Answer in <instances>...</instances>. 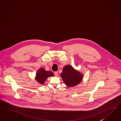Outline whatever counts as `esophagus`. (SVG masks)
<instances>
[{"label": "esophagus", "mask_w": 121, "mask_h": 121, "mask_svg": "<svg viewBox=\"0 0 121 121\" xmlns=\"http://www.w3.org/2000/svg\"><path fill=\"white\" fill-rule=\"evenodd\" d=\"M54 74H55V75L56 76H57L58 74V72H57V71L54 72Z\"/></svg>", "instance_id": "obj_1"}]
</instances>
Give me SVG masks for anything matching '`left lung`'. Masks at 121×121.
Masks as SVG:
<instances>
[{
    "label": "left lung",
    "instance_id": "obj_1",
    "mask_svg": "<svg viewBox=\"0 0 121 121\" xmlns=\"http://www.w3.org/2000/svg\"><path fill=\"white\" fill-rule=\"evenodd\" d=\"M61 77L65 85L73 87L78 85L82 82L83 74L74 69L71 65H68L63 67Z\"/></svg>",
    "mask_w": 121,
    "mask_h": 121
}]
</instances>
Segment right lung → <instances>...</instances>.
I'll return each instance as SVG.
<instances>
[{
	"label": "right lung",
	"mask_w": 121,
	"mask_h": 121,
	"mask_svg": "<svg viewBox=\"0 0 121 121\" xmlns=\"http://www.w3.org/2000/svg\"><path fill=\"white\" fill-rule=\"evenodd\" d=\"M54 76V74L52 71H46L43 68H40L36 73V81L40 84L43 85L47 78Z\"/></svg>",
	"instance_id": "1"
}]
</instances>
